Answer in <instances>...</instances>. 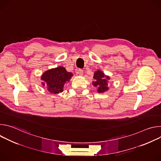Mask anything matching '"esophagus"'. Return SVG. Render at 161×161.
I'll list each match as a JSON object with an SVG mask.
<instances>
[{"label": "esophagus", "instance_id": "obj_1", "mask_svg": "<svg viewBox=\"0 0 161 161\" xmlns=\"http://www.w3.org/2000/svg\"><path fill=\"white\" fill-rule=\"evenodd\" d=\"M76 73L79 75H83V71L82 69H78L77 71H76Z\"/></svg>", "mask_w": 161, "mask_h": 161}]
</instances>
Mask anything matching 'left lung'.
<instances>
[{
  "label": "left lung",
  "mask_w": 161,
  "mask_h": 161,
  "mask_svg": "<svg viewBox=\"0 0 161 161\" xmlns=\"http://www.w3.org/2000/svg\"><path fill=\"white\" fill-rule=\"evenodd\" d=\"M93 85L98 87L97 92L99 93H103L108 90V80L109 79V76L104 75V74L100 71H97L94 73Z\"/></svg>",
  "instance_id": "8db88e82"
}]
</instances>
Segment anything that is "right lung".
<instances>
[{"instance_id":"1","label":"right lung","mask_w":161,"mask_h":161,"mask_svg":"<svg viewBox=\"0 0 161 161\" xmlns=\"http://www.w3.org/2000/svg\"><path fill=\"white\" fill-rule=\"evenodd\" d=\"M73 76L71 73L67 72L63 67H58L46 71L41 76L44 81L42 85H47L48 90L51 93L58 94L63 92L64 84Z\"/></svg>"}]
</instances>
